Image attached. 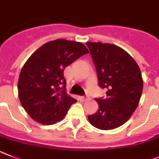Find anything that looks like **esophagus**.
I'll return each instance as SVG.
<instances>
[{"label":"esophagus","instance_id":"obj_1","mask_svg":"<svg viewBox=\"0 0 159 159\" xmlns=\"http://www.w3.org/2000/svg\"><path fill=\"white\" fill-rule=\"evenodd\" d=\"M79 99L81 100V101H86V100L88 99V98H87L86 97H84V96H80Z\"/></svg>","mask_w":159,"mask_h":159}]
</instances>
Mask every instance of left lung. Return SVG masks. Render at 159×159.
Returning <instances> with one entry per match:
<instances>
[{
    "label": "left lung",
    "mask_w": 159,
    "mask_h": 159,
    "mask_svg": "<svg viewBox=\"0 0 159 159\" xmlns=\"http://www.w3.org/2000/svg\"><path fill=\"white\" fill-rule=\"evenodd\" d=\"M97 70L98 85L106 98H97L99 108L88 116L93 127L115 129L125 124L136 109L143 81L139 67L124 49L114 44L87 42Z\"/></svg>",
    "instance_id": "left-lung-1"
}]
</instances>
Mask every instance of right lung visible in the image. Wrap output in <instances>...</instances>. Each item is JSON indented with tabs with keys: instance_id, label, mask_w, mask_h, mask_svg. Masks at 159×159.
<instances>
[{
	"instance_id": "obj_1",
	"label": "right lung",
	"mask_w": 159,
	"mask_h": 159,
	"mask_svg": "<svg viewBox=\"0 0 159 159\" xmlns=\"http://www.w3.org/2000/svg\"><path fill=\"white\" fill-rule=\"evenodd\" d=\"M89 51L75 41L56 39L40 47L23 66L18 81L22 106L34 120L54 124L62 120L77 101L66 93L63 72Z\"/></svg>"
}]
</instances>
